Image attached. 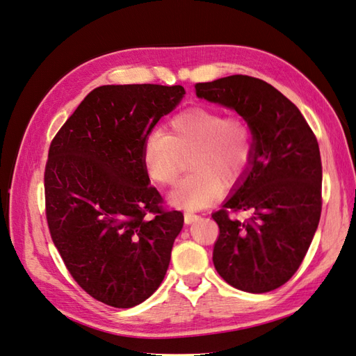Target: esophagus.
Instances as JSON below:
<instances>
[{
  "label": "esophagus",
  "mask_w": 356,
  "mask_h": 356,
  "mask_svg": "<svg viewBox=\"0 0 356 356\" xmlns=\"http://www.w3.org/2000/svg\"><path fill=\"white\" fill-rule=\"evenodd\" d=\"M199 219H201V216H199V214H193V213H186V214H184V222H186L187 225L193 223V222H196V220H199Z\"/></svg>",
  "instance_id": "esophagus-1"
}]
</instances>
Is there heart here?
<instances>
[{"mask_svg": "<svg viewBox=\"0 0 356 356\" xmlns=\"http://www.w3.org/2000/svg\"><path fill=\"white\" fill-rule=\"evenodd\" d=\"M254 131L249 120L220 110L193 107L170 120V133L155 128L146 136L142 160L149 178L160 186L175 183L183 159L192 175L170 193V201L197 211L218 201L225 186L240 183L254 160Z\"/></svg>", "mask_w": 356, "mask_h": 356, "instance_id": "heart-1", "label": "heart"}]
</instances>
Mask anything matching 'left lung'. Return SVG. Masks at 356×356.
Masks as SVG:
<instances>
[{"label":"left lung","mask_w":356,"mask_h":356,"mask_svg":"<svg viewBox=\"0 0 356 356\" xmlns=\"http://www.w3.org/2000/svg\"><path fill=\"white\" fill-rule=\"evenodd\" d=\"M196 95L236 110L254 131V160L223 208L213 249L216 270L232 287L267 293L298 272L322 213V160L299 108L273 86L248 75L196 83ZM251 213L246 221L232 213Z\"/></svg>","instance_id":"left-lung-1"}]
</instances>
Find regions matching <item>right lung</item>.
I'll return each instance as SVG.
<instances>
[{"label": "right lung", "mask_w": 356, "mask_h": 356, "mask_svg": "<svg viewBox=\"0 0 356 356\" xmlns=\"http://www.w3.org/2000/svg\"><path fill=\"white\" fill-rule=\"evenodd\" d=\"M183 86L93 89L49 145L45 213L75 282L106 305L131 308L160 287L184 216L149 186L145 138Z\"/></svg>", "instance_id": "right-lung-1"}]
</instances>
